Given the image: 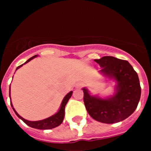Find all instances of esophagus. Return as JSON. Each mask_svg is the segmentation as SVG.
Here are the masks:
<instances>
[{
	"label": "esophagus",
	"instance_id": "1",
	"mask_svg": "<svg viewBox=\"0 0 151 151\" xmlns=\"http://www.w3.org/2000/svg\"><path fill=\"white\" fill-rule=\"evenodd\" d=\"M82 85H83V84H80L79 85V86H82Z\"/></svg>",
	"mask_w": 151,
	"mask_h": 151
}]
</instances>
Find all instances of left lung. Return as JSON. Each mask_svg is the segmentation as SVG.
I'll use <instances>...</instances> for the list:
<instances>
[{"label": "left lung", "instance_id": "1", "mask_svg": "<svg viewBox=\"0 0 151 151\" xmlns=\"http://www.w3.org/2000/svg\"><path fill=\"white\" fill-rule=\"evenodd\" d=\"M101 67V72L118 83L116 93L112 98L103 99L91 96L83 88V101L92 118L104 123H115L130 116L137 107L140 99L141 87L139 77L132 65L125 60L112 56L95 59Z\"/></svg>", "mask_w": 151, "mask_h": 151}]
</instances>
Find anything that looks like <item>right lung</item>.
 <instances>
[{"mask_svg": "<svg viewBox=\"0 0 151 151\" xmlns=\"http://www.w3.org/2000/svg\"><path fill=\"white\" fill-rule=\"evenodd\" d=\"M35 57H36V55H34V56H33V57L30 58H29L25 63H28V62L30 61V60H32L33 58H34ZM25 63H24V64H25ZM22 65L23 64H22V65H20V66H18L16 70H17L18 68H19V67L22 66ZM72 93H73L72 91H71V92L68 93L66 96L64 97V99H63V101H62L61 106H60V109H59V111L55 114V115H52V116L50 117V118H46V119H45V120H42V121H27V120L24 119L23 118H22V117H21L20 115H19V114H18L17 112L14 110V109L13 108L12 104H11V105H12V109H14L15 114L17 115L18 118H20V119L22 120L24 123H26L28 126H30V127H32V128H34V129H42V130H45V129H53V128H55V127H57V126H60V125L62 123V122H63V118H64V115H65V106H66V104H67V102H68V99L71 98V95H72ZM9 97H10V96H9Z\"/></svg>", "mask_w": 151, "mask_h": 151, "instance_id": "obj_1", "label": "right lung"}]
</instances>
